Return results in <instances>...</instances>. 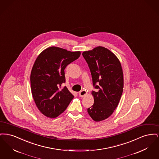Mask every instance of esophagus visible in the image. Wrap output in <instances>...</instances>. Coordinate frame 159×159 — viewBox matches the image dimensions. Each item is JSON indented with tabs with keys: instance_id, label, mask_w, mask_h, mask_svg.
<instances>
[{
	"instance_id": "1",
	"label": "esophagus",
	"mask_w": 159,
	"mask_h": 159,
	"mask_svg": "<svg viewBox=\"0 0 159 159\" xmlns=\"http://www.w3.org/2000/svg\"><path fill=\"white\" fill-rule=\"evenodd\" d=\"M79 96L81 97H83L84 96H85L86 94H87V92L84 90H82V91H80L79 93Z\"/></svg>"
}]
</instances>
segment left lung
<instances>
[{"label": "left lung", "instance_id": "left-lung-1", "mask_svg": "<svg viewBox=\"0 0 159 159\" xmlns=\"http://www.w3.org/2000/svg\"><path fill=\"white\" fill-rule=\"evenodd\" d=\"M82 55L96 89L92 91L94 103L88 108V112L94 121L104 120L113 114L121 98L123 88L121 64L113 52L102 46L84 51Z\"/></svg>", "mask_w": 159, "mask_h": 159}]
</instances>
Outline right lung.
<instances>
[{
  "label": "right lung",
  "instance_id": "obj_1",
  "mask_svg": "<svg viewBox=\"0 0 159 159\" xmlns=\"http://www.w3.org/2000/svg\"><path fill=\"white\" fill-rule=\"evenodd\" d=\"M80 52L50 47L39 55L31 70V89L38 109L45 116L55 118L63 113L73 95L65 86L66 67L79 58Z\"/></svg>",
  "mask_w": 159,
  "mask_h": 159
}]
</instances>
